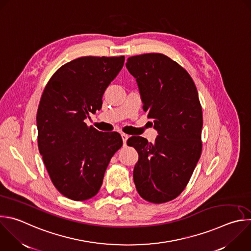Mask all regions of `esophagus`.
Wrapping results in <instances>:
<instances>
[{"mask_svg":"<svg viewBox=\"0 0 251 251\" xmlns=\"http://www.w3.org/2000/svg\"><path fill=\"white\" fill-rule=\"evenodd\" d=\"M121 137H122V140H123V145L125 146L126 145V142H127V139H128V135L127 134H124V133H122L121 134Z\"/></svg>","mask_w":251,"mask_h":251,"instance_id":"1","label":"esophagus"}]
</instances>
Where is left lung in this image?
<instances>
[{
	"instance_id": "1",
	"label": "left lung",
	"mask_w": 251,
	"mask_h": 251,
	"mask_svg": "<svg viewBox=\"0 0 251 251\" xmlns=\"http://www.w3.org/2000/svg\"><path fill=\"white\" fill-rule=\"evenodd\" d=\"M143 107L153 119V143L143 137L127 141L138 151L133 178L140 196L159 204L176 198L187 185L202 151V108L189 74L159 53L128 58Z\"/></svg>"
}]
</instances>
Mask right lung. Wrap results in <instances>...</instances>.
Returning <instances> with one entry per match:
<instances>
[{
    "label": "right lung",
    "mask_w": 251,
    "mask_h": 251,
    "mask_svg": "<svg viewBox=\"0 0 251 251\" xmlns=\"http://www.w3.org/2000/svg\"><path fill=\"white\" fill-rule=\"evenodd\" d=\"M125 57H80L49 79L37 110L38 149L49 176L65 197L85 201L100 191L110 158L123 142L85 120L102 106V96Z\"/></svg>",
    "instance_id": "obj_1"
}]
</instances>
